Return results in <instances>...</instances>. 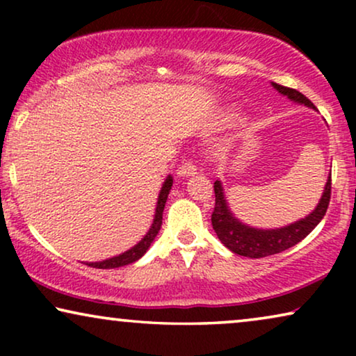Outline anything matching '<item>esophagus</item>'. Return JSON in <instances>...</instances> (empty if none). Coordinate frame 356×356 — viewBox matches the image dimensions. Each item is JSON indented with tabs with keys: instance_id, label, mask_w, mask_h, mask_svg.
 <instances>
[{
	"instance_id": "esophagus-1",
	"label": "esophagus",
	"mask_w": 356,
	"mask_h": 356,
	"mask_svg": "<svg viewBox=\"0 0 356 356\" xmlns=\"http://www.w3.org/2000/svg\"><path fill=\"white\" fill-rule=\"evenodd\" d=\"M178 177L179 178H188V177H193V175L197 173V165L194 163V160H186L183 165H179V168L177 170Z\"/></svg>"
}]
</instances>
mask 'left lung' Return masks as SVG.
Instances as JSON below:
<instances>
[{"instance_id":"obj_1","label":"left lung","mask_w":356,"mask_h":356,"mask_svg":"<svg viewBox=\"0 0 356 356\" xmlns=\"http://www.w3.org/2000/svg\"><path fill=\"white\" fill-rule=\"evenodd\" d=\"M272 87L279 90L282 95H286L290 100L296 102V104L314 108L313 102L306 99L301 92L275 84V82H272ZM213 193H216V207H213L212 212V227L217 233L218 240L232 252H235V254L251 257V259H259V257L277 254V252H282L295 246L296 243H300L303 238L308 236L314 230L316 225L323 220L330 201V175L324 186L323 196L319 199V204L308 217L300 218L298 222L290 223L286 227L272 228V230L252 228L238 220L230 209H228L222 183L218 179L213 183Z\"/></svg>"}]
</instances>
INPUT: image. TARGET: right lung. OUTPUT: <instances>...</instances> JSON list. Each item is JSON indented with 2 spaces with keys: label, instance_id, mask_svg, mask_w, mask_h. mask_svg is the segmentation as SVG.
Instances as JSON below:
<instances>
[{
  "label": "right lung",
  "instance_id": "add662e5",
  "mask_svg": "<svg viewBox=\"0 0 356 356\" xmlns=\"http://www.w3.org/2000/svg\"><path fill=\"white\" fill-rule=\"evenodd\" d=\"M172 186H173V178H172V175H168L167 179H165L162 189H160L152 227L149 228V232L145 233V236L138 243V245H134L131 250L121 252V254H118V256L110 257V259L99 261V262H87V266L95 267V269H115V267H123V266L133 264V262L140 259V257L145 254V251L149 250V246L152 245V241L155 240V236H157L160 227H162V218H163L162 216H163L165 202H167Z\"/></svg>",
  "mask_w": 356,
  "mask_h": 356
}]
</instances>
